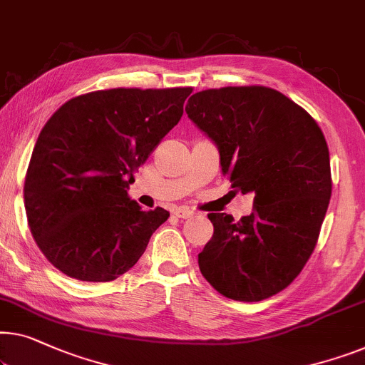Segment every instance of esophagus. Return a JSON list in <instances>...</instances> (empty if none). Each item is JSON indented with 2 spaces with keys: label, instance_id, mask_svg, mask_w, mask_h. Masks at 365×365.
Here are the masks:
<instances>
[{
  "label": "esophagus",
  "instance_id": "34e87169",
  "mask_svg": "<svg viewBox=\"0 0 365 365\" xmlns=\"http://www.w3.org/2000/svg\"><path fill=\"white\" fill-rule=\"evenodd\" d=\"M192 214H194L192 210H189L186 207H176V209H174V215H176V217H179V219H187V217H191Z\"/></svg>",
  "mask_w": 365,
  "mask_h": 365
}]
</instances>
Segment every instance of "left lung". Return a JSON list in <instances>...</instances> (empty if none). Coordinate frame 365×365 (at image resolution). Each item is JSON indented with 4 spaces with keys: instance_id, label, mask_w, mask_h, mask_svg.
<instances>
[{
    "instance_id": "1",
    "label": "left lung",
    "mask_w": 365,
    "mask_h": 365,
    "mask_svg": "<svg viewBox=\"0 0 365 365\" xmlns=\"http://www.w3.org/2000/svg\"><path fill=\"white\" fill-rule=\"evenodd\" d=\"M186 113L217 146L232 187L253 194V212L240 220L209 214L214 235L199 253L200 273L230 299L277 294L303 270L329 205L323 131L299 105L268 87L197 92Z\"/></svg>"
}]
</instances>
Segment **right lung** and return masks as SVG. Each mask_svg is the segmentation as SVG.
Masks as SVG:
<instances>
[{
  "instance_id": "add662e5",
  "label": "right lung",
  "mask_w": 365,
  "mask_h": 365,
  "mask_svg": "<svg viewBox=\"0 0 365 365\" xmlns=\"http://www.w3.org/2000/svg\"><path fill=\"white\" fill-rule=\"evenodd\" d=\"M182 88H112L68 100L39 133L26 174L24 205L36 244L81 282H112L168 220L128 195L133 173L182 117Z\"/></svg>"
}]
</instances>
